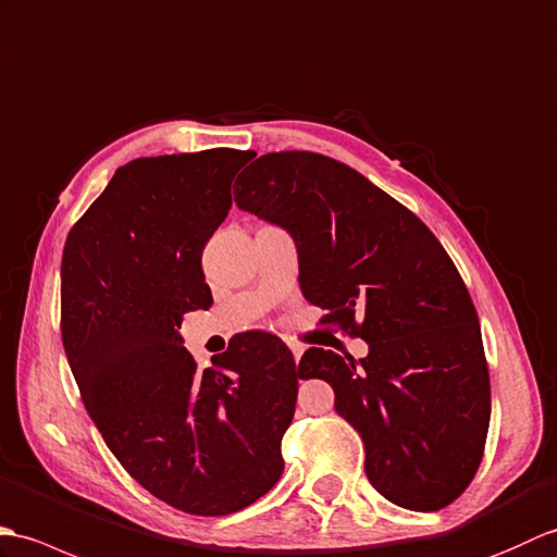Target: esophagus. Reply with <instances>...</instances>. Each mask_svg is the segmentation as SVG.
<instances>
[{"instance_id":"34e87169","label":"esophagus","mask_w":557,"mask_h":557,"mask_svg":"<svg viewBox=\"0 0 557 557\" xmlns=\"http://www.w3.org/2000/svg\"><path fill=\"white\" fill-rule=\"evenodd\" d=\"M290 352L295 357V362H298L300 357H302V352H305V348H302V345H298V343H290Z\"/></svg>"}]
</instances>
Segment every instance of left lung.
<instances>
[{"label":"left lung","instance_id":"1","mask_svg":"<svg viewBox=\"0 0 557 557\" xmlns=\"http://www.w3.org/2000/svg\"><path fill=\"white\" fill-rule=\"evenodd\" d=\"M236 183L240 209L293 236L305 298L369 343L362 360L310 348L298 369L331 383L372 486L407 510L446 508L474 479L491 419L479 317L453 259L410 209L331 157L262 154Z\"/></svg>","mask_w":557,"mask_h":557}]
</instances>
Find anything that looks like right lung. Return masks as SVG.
<instances>
[{"label":"right lung","mask_w":557,"mask_h":557,"mask_svg":"<svg viewBox=\"0 0 557 557\" xmlns=\"http://www.w3.org/2000/svg\"><path fill=\"white\" fill-rule=\"evenodd\" d=\"M250 159H133L61 257V341L85 410L123 469L188 515L238 512L276 484L302 379L271 333H240L202 372L178 333L185 312L212 307L202 250Z\"/></svg>","instance_id":"right-lung-1"}]
</instances>
